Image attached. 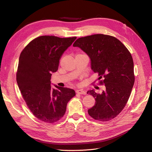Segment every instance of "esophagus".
<instances>
[{
  "label": "esophagus",
  "instance_id": "34e87169",
  "mask_svg": "<svg viewBox=\"0 0 152 152\" xmlns=\"http://www.w3.org/2000/svg\"><path fill=\"white\" fill-rule=\"evenodd\" d=\"M77 93L80 94H86V92L85 91H84L83 89H77L76 91Z\"/></svg>",
  "mask_w": 152,
  "mask_h": 152
}]
</instances>
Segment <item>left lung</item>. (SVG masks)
<instances>
[{"mask_svg":"<svg viewBox=\"0 0 152 152\" xmlns=\"http://www.w3.org/2000/svg\"><path fill=\"white\" fill-rule=\"evenodd\" d=\"M73 46L88 55L92 70L103 79L99 84L106 88L102 94L93 89L87 91L96 101L88 110L89 115L96 121L112 120L125 107L134 86V63L130 52L117 38L103 34L79 38Z\"/></svg>","mask_w":152,"mask_h":152,"instance_id":"obj_1","label":"left lung"}]
</instances>
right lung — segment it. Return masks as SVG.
I'll list each match as a JSON object with an SVG mask.
<instances>
[{
	"label": "right lung",
	"mask_w": 152,
	"mask_h": 152,
	"mask_svg": "<svg viewBox=\"0 0 152 152\" xmlns=\"http://www.w3.org/2000/svg\"><path fill=\"white\" fill-rule=\"evenodd\" d=\"M77 39L44 35L31 40L22 50L18 62L16 80L23 98L39 120L53 124L66 112L68 102L75 95L73 89L50 86L63 53Z\"/></svg>",
	"instance_id": "right-lung-1"
}]
</instances>
